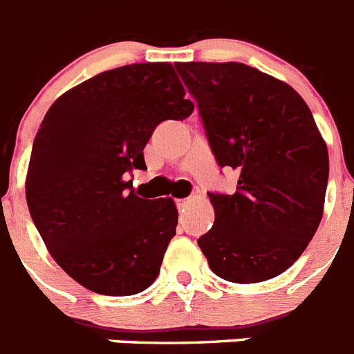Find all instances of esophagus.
<instances>
[{
    "instance_id": "34e87169",
    "label": "esophagus",
    "mask_w": 354,
    "mask_h": 354,
    "mask_svg": "<svg viewBox=\"0 0 354 354\" xmlns=\"http://www.w3.org/2000/svg\"><path fill=\"white\" fill-rule=\"evenodd\" d=\"M175 203H177V208H179V209H183V208H186V206H188L189 203H192V197H186V198H177V201H175Z\"/></svg>"
}]
</instances>
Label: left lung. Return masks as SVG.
I'll list each match as a JSON object with an SVG mask.
<instances>
[{"label": "left lung", "mask_w": 354, "mask_h": 354, "mask_svg": "<svg viewBox=\"0 0 354 354\" xmlns=\"http://www.w3.org/2000/svg\"><path fill=\"white\" fill-rule=\"evenodd\" d=\"M215 159L239 171L233 195L209 194L215 223L197 241L212 271L235 284L280 275L322 221L328 146L288 83L244 63H177Z\"/></svg>", "instance_id": "8db88e82"}]
</instances>
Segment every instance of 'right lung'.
<instances>
[{
  "mask_svg": "<svg viewBox=\"0 0 354 354\" xmlns=\"http://www.w3.org/2000/svg\"><path fill=\"white\" fill-rule=\"evenodd\" d=\"M171 63H136L55 99L32 145L25 189L52 259L93 293L127 297L157 279L175 236L174 198L142 197L128 174L166 119L194 112Z\"/></svg>",
  "mask_w": 354,
  "mask_h": 354,
  "instance_id": "obj_1",
  "label": "right lung"
}]
</instances>
